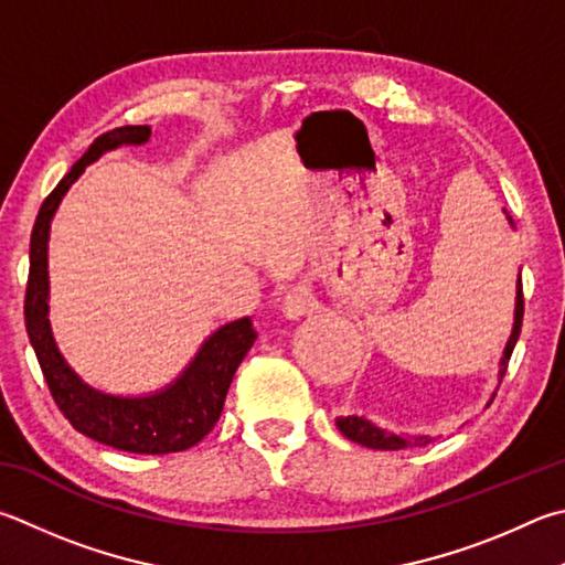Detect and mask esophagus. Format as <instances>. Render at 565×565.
Returning a JSON list of instances; mask_svg holds the SVG:
<instances>
[{
	"mask_svg": "<svg viewBox=\"0 0 565 565\" xmlns=\"http://www.w3.org/2000/svg\"><path fill=\"white\" fill-rule=\"evenodd\" d=\"M281 309L289 318H301L306 313H311L316 309V299H313L309 286H306V284L289 286V289H286V294H284Z\"/></svg>",
	"mask_w": 565,
	"mask_h": 565,
	"instance_id": "34e87169",
	"label": "esophagus"
}]
</instances>
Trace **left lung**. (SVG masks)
<instances>
[{"mask_svg":"<svg viewBox=\"0 0 565 565\" xmlns=\"http://www.w3.org/2000/svg\"><path fill=\"white\" fill-rule=\"evenodd\" d=\"M504 214H507V220H509L511 227H514V220L509 217L507 210H504ZM521 321H524V291H521V274H519V279H516V303H514V326H511V335H509V341L504 345V355H501V361H499V383H501V377H504V373H507L511 351H514V345L519 341ZM494 395L489 397V403H491V399H494ZM335 425H338V429H341V433L348 439H353V443L363 445V447H371V449H407V447H417V445L433 443V437H425V435H417L415 437V435L387 433V429L373 425L371 419L358 417V415L338 417Z\"/></svg>","mask_w":565,"mask_h":565,"instance_id":"obj_1","label":"left lung"}]
</instances>
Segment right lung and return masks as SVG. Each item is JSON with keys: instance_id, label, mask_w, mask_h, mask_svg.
Masks as SVG:
<instances>
[{"instance_id": "right-lung-1", "label": "right lung", "mask_w": 565, "mask_h": 565, "mask_svg": "<svg viewBox=\"0 0 565 565\" xmlns=\"http://www.w3.org/2000/svg\"><path fill=\"white\" fill-rule=\"evenodd\" d=\"M148 140L150 126H122L104 132L41 204L29 244L24 321L51 397L74 429L120 452L170 455L198 445L220 419L232 377L256 341L252 318L244 316L220 326L204 338L175 381L148 395H110L88 385L61 355L49 321V232L61 200L104 152L146 146Z\"/></svg>"}]
</instances>
